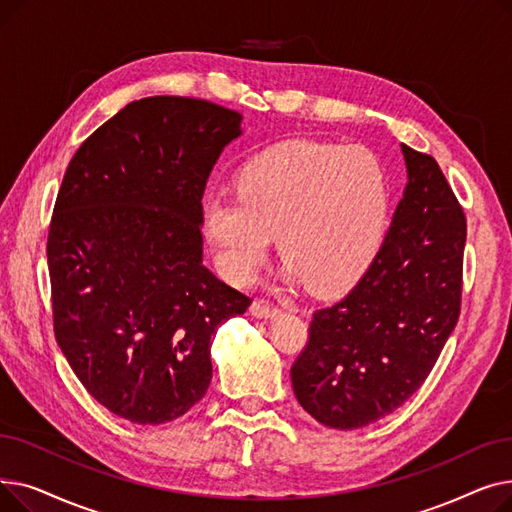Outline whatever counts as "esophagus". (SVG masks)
Segmentation results:
<instances>
[{"instance_id": "obj_1", "label": "esophagus", "mask_w": 512, "mask_h": 512, "mask_svg": "<svg viewBox=\"0 0 512 512\" xmlns=\"http://www.w3.org/2000/svg\"><path fill=\"white\" fill-rule=\"evenodd\" d=\"M251 313L255 315V317H278L282 311H280V307H276L274 303H270V301H263V299H257V301H253V305H251Z\"/></svg>"}]
</instances>
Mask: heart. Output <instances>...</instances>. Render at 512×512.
<instances>
[{"mask_svg": "<svg viewBox=\"0 0 512 512\" xmlns=\"http://www.w3.org/2000/svg\"><path fill=\"white\" fill-rule=\"evenodd\" d=\"M236 191L209 199L203 211L205 236L232 282L253 280L274 236L290 276L321 294L353 286L382 247L390 191L365 147L272 145L240 168Z\"/></svg>", "mask_w": 512, "mask_h": 512, "instance_id": "obj_1", "label": "heart"}]
</instances>
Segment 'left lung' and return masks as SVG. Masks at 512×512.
<instances>
[{
	"label": "left lung",
	"mask_w": 512,
	"mask_h": 512,
	"mask_svg": "<svg viewBox=\"0 0 512 512\" xmlns=\"http://www.w3.org/2000/svg\"><path fill=\"white\" fill-rule=\"evenodd\" d=\"M409 184L369 270L317 309L290 367L301 407L357 429L407 402L434 369L461 315L467 220L438 161L402 145Z\"/></svg>",
	"instance_id": "obj_1"
}]
</instances>
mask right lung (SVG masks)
Listing matches in <instances>:
<instances>
[{
    "instance_id": "1",
    "label": "right lung",
    "mask_w": 512,
    "mask_h": 512,
    "mask_svg": "<svg viewBox=\"0 0 512 512\" xmlns=\"http://www.w3.org/2000/svg\"><path fill=\"white\" fill-rule=\"evenodd\" d=\"M242 116L193 97L128 103L78 147L47 234L53 334L76 378L139 425L211 382V338L251 305L203 265V191Z\"/></svg>"
}]
</instances>
